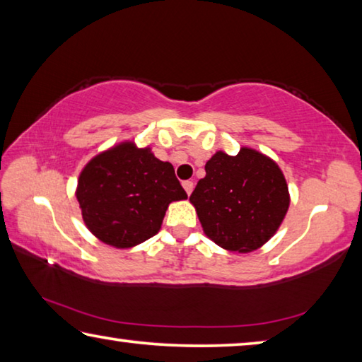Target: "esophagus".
I'll list each match as a JSON object with an SVG mask.
<instances>
[{
    "mask_svg": "<svg viewBox=\"0 0 362 362\" xmlns=\"http://www.w3.org/2000/svg\"><path fill=\"white\" fill-rule=\"evenodd\" d=\"M182 185H183V188H185L187 194H192V192H193V182L192 180H185L182 183Z\"/></svg>",
    "mask_w": 362,
    "mask_h": 362,
    "instance_id": "esophagus-1",
    "label": "esophagus"
}]
</instances>
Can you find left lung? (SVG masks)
<instances>
[{
    "label": "left lung",
    "instance_id": "1",
    "mask_svg": "<svg viewBox=\"0 0 362 362\" xmlns=\"http://www.w3.org/2000/svg\"><path fill=\"white\" fill-rule=\"evenodd\" d=\"M189 201L203 230L220 247L250 252L279 228L289 207L287 183L278 164L241 148L236 156L217 151Z\"/></svg>",
    "mask_w": 362,
    "mask_h": 362
}]
</instances>
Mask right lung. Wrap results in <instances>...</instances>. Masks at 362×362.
I'll list each match as a JSON object with an SVG mask.
<instances>
[{
  "mask_svg": "<svg viewBox=\"0 0 362 362\" xmlns=\"http://www.w3.org/2000/svg\"><path fill=\"white\" fill-rule=\"evenodd\" d=\"M76 198L88 228L102 243L127 249L155 236L169 203L187 193L173 164L126 142L86 164Z\"/></svg>",
  "mask_w": 362,
  "mask_h": 362,
  "instance_id": "right-lung-1",
  "label": "right lung"
}]
</instances>
